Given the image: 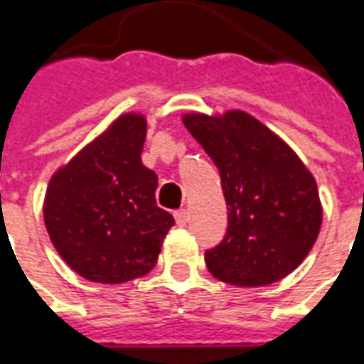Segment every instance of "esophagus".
Returning a JSON list of instances; mask_svg holds the SVG:
<instances>
[{"label": "esophagus", "instance_id": "obj_1", "mask_svg": "<svg viewBox=\"0 0 364 364\" xmlns=\"http://www.w3.org/2000/svg\"><path fill=\"white\" fill-rule=\"evenodd\" d=\"M173 216H175V222H177V225H181V228H185V225H187V222H189V212H187V210H177Z\"/></svg>", "mask_w": 364, "mask_h": 364}]
</instances>
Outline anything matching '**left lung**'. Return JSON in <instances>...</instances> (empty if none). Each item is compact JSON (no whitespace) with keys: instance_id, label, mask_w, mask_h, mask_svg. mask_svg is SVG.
<instances>
[{"instance_id":"obj_1","label":"left lung","mask_w":364,"mask_h":364,"mask_svg":"<svg viewBox=\"0 0 364 364\" xmlns=\"http://www.w3.org/2000/svg\"><path fill=\"white\" fill-rule=\"evenodd\" d=\"M183 125L220 169L228 204V233L204 255L210 274L239 287H260L291 274L322 225L318 187L305 164L241 109L185 114Z\"/></svg>"}]
</instances>
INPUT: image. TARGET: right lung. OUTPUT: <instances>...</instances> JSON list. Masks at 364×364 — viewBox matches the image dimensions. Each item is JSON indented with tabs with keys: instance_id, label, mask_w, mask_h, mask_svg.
I'll list each match as a JSON object with an SVG mask.
<instances>
[{
	"instance_id": "add662e5",
	"label": "right lung",
	"mask_w": 364,
	"mask_h": 364,
	"mask_svg": "<svg viewBox=\"0 0 364 364\" xmlns=\"http://www.w3.org/2000/svg\"><path fill=\"white\" fill-rule=\"evenodd\" d=\"M144 139V115H119L48 183L46 230L85 279L123 284L146 276L175 223L156 206L158 175L142 166Z\"/></svg>"
}]
</instances>
